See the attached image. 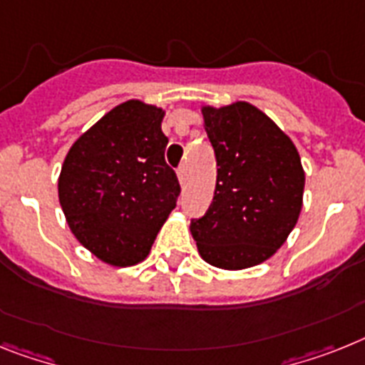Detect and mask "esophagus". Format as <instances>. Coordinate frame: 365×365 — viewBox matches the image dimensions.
<instances>
[{
    "label": "esophagus",
    "instance_id": "esophagus-1",
    "mask_svg": "<svg viewBox=\"0 0 365 365\" xmlns=\"http://www.w3.org/2000/svg\"><path fill=\"white\" fill-rule=\"evenodd\" d=\"M177 177H179L180 185H185V182H186V168H185V165H179V168H177Z\"/></svg>",
    "mask_w": 365,
    "mask_h": 365
}]
</instances>
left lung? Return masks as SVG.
<instances>
[{"label":"left lung","mask_w":365,"mask_h":365,"mask_svg":"<svg viewBox=\"0 0 365 365\" xmlns=\"http://www.w3.org/2000/svg\"><path fill=\"white\" fill-rule=\"evenodd\" d=\"M218 175L212 203L190 231L212 267L263 263L285 242L302 209L304 170L297 147L248 102L203 110Z\"/></svg>","instance_id":"left-lung-1"}]
</instances>
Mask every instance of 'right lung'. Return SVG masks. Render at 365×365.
<instances>
[{
  "mask_svg": "<svg viewBox=\"0 0 365 365\" xmlns=\"http://www.w3.org/2000/svg\"><path fill=\"white\" fill-rule=\"evenodd\" d=\"M162 119L160 108L123 102L81 134L63 162L59 203L68 227L113 267L147 257L180 194L164 158Z\"/></svg>",
  "mask_w": 365,
  "mask_h": 365,
  "instance_id": "obj_1",
  "label": "right lung"
}]
</instances>
